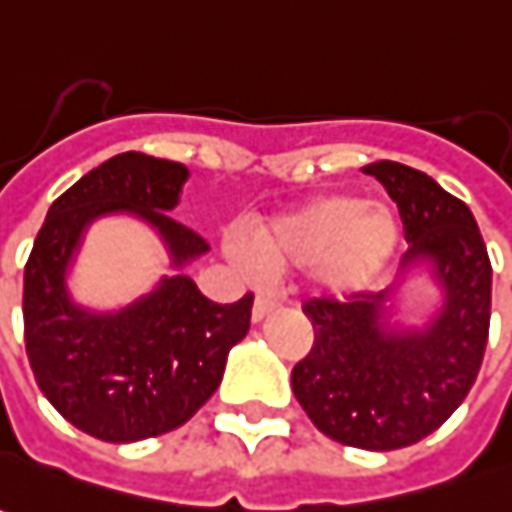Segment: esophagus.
<instances>
[{
  "label": "esophagus",
  "mask_w": 512,
  "mask_h": 512,
  "mask_svg": "<svg viewBox=\"0 0 512 512\" xmlns=\"http://www.w3.org/2000/svg\"><path fill=\"white\" fill-rule=\"evenodd\" d=\"M274 308H277V297H271L266 291H257L255 305H252V319L260 322V319H266Z\"/></svg>",
  "instance_id": "obj_1"
}]
</instances>
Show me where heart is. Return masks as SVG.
<instances>
[{
    "instance_id": "heart-1",
    "label": "heart",
    "mask_w": 512,
    "mask_h": 512,
    "mask_svg": "<svg viewBox=\"0 0 512 512\" xmlns=\"http://www.w3.org/2000/svg\"><path fill=\"white\" fill-rule=\"evenodd\" d=\"M398 246V221L384 207H361L350 196H316L266 227L249 232V252L266 274L322 260L330 291H358Z\"/></svg>"
}]
</instances>
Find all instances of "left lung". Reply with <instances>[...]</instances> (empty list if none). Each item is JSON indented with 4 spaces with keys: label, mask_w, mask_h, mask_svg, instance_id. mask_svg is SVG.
I'll return each instance as SVG.
<instances>
[{
    "label": "left lung",
    "mask_w": 512,
    "mask_h": 512,
    "mask_svg": "<svg viewBox=\"0 0 512 512\" xmlns=\"http://www.w3.org/2000/svg\"><path fill=\"white\" fill-rule=\"evenodd\" d=\"M364 173L398 204L412 243L403 266L431 260L446 300L423 330L387 328L389 291L308 300L314 344L291 387L330 440L392 451L440 429L474 387L490 328V257L471 210L431 176L389 159Z\"/></svg>",
    "instance_id": "8db88e82"
}]
</instances>
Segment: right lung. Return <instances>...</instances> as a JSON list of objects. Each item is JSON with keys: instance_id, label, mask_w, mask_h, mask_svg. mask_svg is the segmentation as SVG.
<instances>
[{"instance_id": "right-lung-1", "label": "right lung", "mask_w": 512, "mask_h": 512, "mask_svg": "<svg viewBox=\"0 0 512 512\" xmlns=\"http://www.w3.org/2000/svg\"><path fill=\"white\" fill-rule=\"evenodd\" d=\"M184 179L179 162L111 156L52 201L24 266V344L38 389L75 429L106 443H137L187 423L249 330L252 294L218 305L187 274L165 277L117 314L83 311L66 294L81 232L106 212H134L159 229L173 266L204 255L210 243L168 212Z\"/></svg>"}]
</instances>
